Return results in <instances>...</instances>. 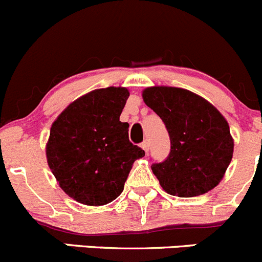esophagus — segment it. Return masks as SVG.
I'll use <instances>...</instances> for the list:
<instances>
[{
  "label": "esophagus",
  "mask_w": 262,
  "mask_h": 262,
  "mask_svg": "<svg viewBox=\"0 0 262 262\" xmlns=\"http://www.w3.org/2000/svg\"><path fill=\"white\" fill-rule=\"evenodd\" d=\"M141 147L144 149V151L148 152V149H149V143H148V141H143V142H142Z\"/></svg>",
  "instance_id": "34e87169"
}]
</instances>
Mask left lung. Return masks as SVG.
<instances>
[{"mask_svg":"<svg viewBox=\"0 0 262 262\" xmlns=\"http://www.w3.org/2000/svg\"><path fill=\"white\" fill-rule=\"evenodd\" d=\"M142 96L170 137L169 156L151 166L162 189L178 197H194L216 187L234 148L224 116L205 98L183 88L149 87Z\"/></svg>","mask_w":262,"mask_h":262,"instance_id":"left-lung-1","label":"left lung"}]
</instances>
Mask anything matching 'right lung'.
Segmentation results:
<instances>
[{
	"mask_svg": "<svg viewBox=\"0 0 262 262\" xmlns=\"http://www.w3.org/2000/svg\"><path fill=\"white\" fill-rule=\"evenodd\" d=\"M129 97L123 87L92 91L53 121L46 155L61 189L79 204L102 206L118 199L144 151L129 141L120 114Z\"/></svg>",
	"mask_w": 262,
	"mask_h": 262,
	"instance_id": "obj_1",
	"label": "right lung"
}]
</instances>
